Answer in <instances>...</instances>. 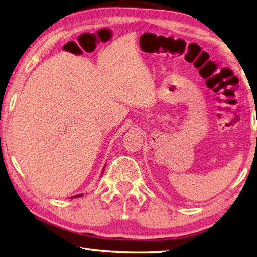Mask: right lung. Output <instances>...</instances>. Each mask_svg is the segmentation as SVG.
Returning a JSON list of instances; mask_svg holds the SVG:
<instances>
[{
    "instance_id": "1",
    "label": "right lung",
    "mask_w": 257,
    "mask_h": 257,
    "mask_svg": "<svg viewBox=\"0 0 257 257\" xmlns=\"http://www.w3.org/2000/svg\"><path fill=\"white\" fill-rule=\"evenodd\" d=\"M106 167V166H105ZM103 170H105V168L102 169V172H103ZM79 196H83V194H77V195H74V196H72V199H75V198H79Z\"/></svg>"
}]
</instances>
